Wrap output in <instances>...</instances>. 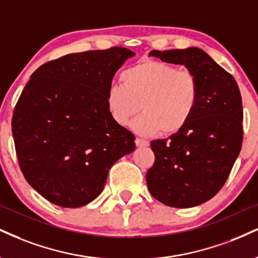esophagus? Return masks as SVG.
Returning <instances> with one entry per match:
<instances>
[{
  "label": "esophagus",
  "mask_w": 258,
  "mask_h": 258,
  "mask_svg": "<svg viewBox=\"0 0 258 258\" xmlns=\"http://www.w3.org/2000/svg\"><path fill=\"white\" fill-rule=\"evenodd\" d=\"M135 143L137 147H148L149 145V142L145 141V139H142V138H136Z\"/></svg>",
  "instance_id": "34e87169"
}]
</instances>
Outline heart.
<instances>
[{"instance_id": "b5f03b06", "label": "heart", "mask_w": 258, "mask_h": 258, "mask_svg": "<svg viewBox=\"0 0 258 258\" xmlns=\"http://www.w3.org/2000/svg\"><path fill=\"white\" fill-rule=\"evenodd\" d=\"M121 84L108 89L107 108L119 125L130 122L143 135L179 132L191 120L200 101V83L192 71L163 61H142L121 73Z\"/></svg>"}]
</instances>
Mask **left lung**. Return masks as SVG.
Masks as SVG:
<instances>
[{
  "instance_id": "8db88e82",
  "label": "left lung",
  "mask_w": 258,
  "mask_h": 258,
  "mask_svg": "<svg viewBox=\"0 0 258 258\" xmlns=\"http://www.w3.org/2000/svg\"><path fill=\"white\" fill-rule=\"evenodd\" d=\"M150 56L185 64L200 83V101L184 128L151 142L154 166L147 184L168 207L190 208L215 196L225 185L243 143V107L238 84L198 48L153 50Z\"/></svg>"
}]
</instances>
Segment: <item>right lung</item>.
<instances>
[{
  "mask_svg": "<svg viewBox=\"0 0 258 258\" xmlns=\"http://www.w3.org/2000/svg\"><path fill=\"white\" fill-rule=\"evenodd\" d=\"M135 52L122 46L70 54L37 68L12 117L18 162L40 196L78 208L103 190L110 167L135 150V136L111 117L107 92Z\"/></svg>",
  "mask_w": 258,
  "mask_h": 258,
  "instance_id": "1",
  "label": "right lung"
}]
</instances>
